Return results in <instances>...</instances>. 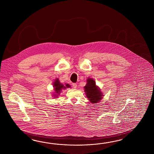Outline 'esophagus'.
Returning <instances> with one entry per match:
<instances>
[{"label": "esophagus", "mask_w": 154, "mask_h": 154, "mask_svg": "<svg viewBox=\"0 0 154 154\" xmlns=\"http://www.w3.org/2000/svg\"><path fill=\"white\" fill-rule=\"evenodd\" d=\"M72 86H73V87L74 88H76V87H77V86L76 83H72Z\"/></svg>", "instance_id": "obj_1"}]
</instances>
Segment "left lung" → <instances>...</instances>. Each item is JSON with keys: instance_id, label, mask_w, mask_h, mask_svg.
Listing matches in <instances>:
<instances>
[{"instance_id": "1", "label": "left lung", "mask_w": 154, "mask_h": 154, "mask_svg": "<svg viewBox=\"0 0 154 154\" xmlns=\"http://www.w3.org/2000/svg\"><path fill=\"white\" fill-rule=\"evenodd\" d=\"M85 92L86 94L87 97L92 103H97L102 98L103 94L98 87L96 85L95 81L92 79H88L87 84L84 87Z\"/></svg>"}]
</instances>
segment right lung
<instances>
[{
  "label": "right lung",
  "instance_id": "1",
  "mask_svg": "<svg viewBox=\"0 0 154 154\" xmlns=\"http://www.w3.org/2000/svg\"><path fill=\"white\" fill-rule=\"evenodd\" d=\"M53 87H54V90L55 91V92L57 94H60V91H62V89H65L66 88L70 87V85H68V84H66V86H64L63 84L60 83L58 79H57L55 80L54 84H53Z\"/></svg>",
  "mask_w": 154,
  "mask_h": 154
}]
</instances>
